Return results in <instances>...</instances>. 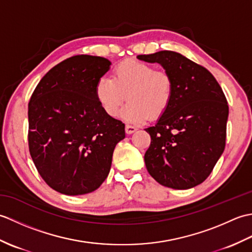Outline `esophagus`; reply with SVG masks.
I'll return each mask as SVG.
<instances>
[{
	"label": "esophagus",
	"mask_w": 252,
	"mask_h": 252,
	"mask_svg": "<svg viewBox=\"0 0 252 252\" xmlns=\"http://www.w3.org/2000/svg\"><path fill=\"white\" fill-rule=\"evenodd\" d=\"M136 130H137V129H136L135 126H130V125H126V134H132V133H134Z\"/></svg>",
	"instance_id": "esophagus-1"
}]
</instances>
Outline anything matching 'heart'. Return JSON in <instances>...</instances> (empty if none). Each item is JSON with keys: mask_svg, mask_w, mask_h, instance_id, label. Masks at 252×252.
I'll return each mask as SVG.
<instances>
[{"mask_svg": "<svg viewBox=\"0 0 252 252\" xmlns=\"http://www.w3.org/2000/svg\"><path fill=\"white\" fill-rule=\"evenodd\" d=\"M96 98L107 115L116 117L126 99L122 117L130 122H142L167 109L172 97V80L164 70L134 60L115 67L112 78H100L95 88Z\"/></svg>", "mask_w": 252, "mask_h": 252, "instance_id": "obj_1", "label": "heart"}]
</instances>
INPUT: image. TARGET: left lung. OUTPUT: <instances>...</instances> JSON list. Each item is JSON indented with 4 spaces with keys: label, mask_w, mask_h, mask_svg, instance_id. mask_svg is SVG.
<instances>
[{
    "label": "left lung",
    "mask_w": 252,
    "mask_h": 252,
    "mask_svg": "<svg viewBox=\"0 0 252 252\" xmlns=\"http://www.w3.org/2000/svg\"><path fill=\"white\" fill-rule=\"evenodd\" d=\"M158 63L172 80L167 109L145 131L152 142L144 160L159 184L189 189L205 181L225 148L228 105L212 73L172 51L138 55Z\"/></svg>",
    "instance_id": "1"
}]
</instances>
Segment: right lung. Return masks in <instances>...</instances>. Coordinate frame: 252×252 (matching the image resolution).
Wrapping results in <instances>:
<instances>
[{
    "mask_svg": "<svg viewBox=\"0 0 252 252\" xmlns=\"http://www.w3.org/2000/svg\"><path fill=\"white\" fill-rule=\"evenodd\" d=\"M110 65L99 56L67 58L31 95L29 152L42 179L61 194L97 189L108 176L116 145L126 137L125 123L107 115L95 94Z\"/></svg>",
    "mask_w": 252,
    "mask_h": 252,
    "instance_id": "1",
    "label": "right lung"
}]
</instances>
